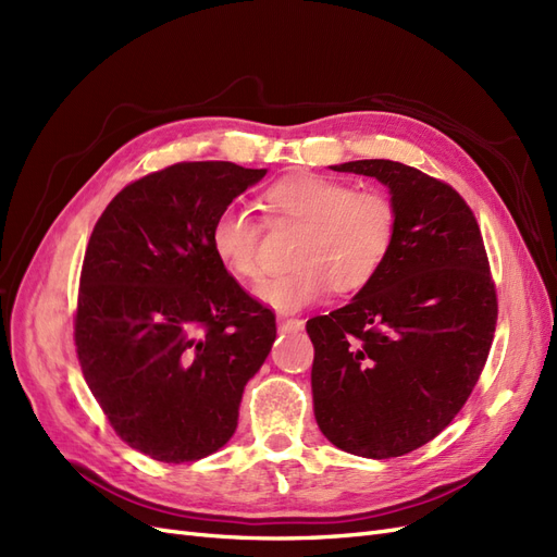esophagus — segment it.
I'll use <instances>...</instances> for the list:
<instances>
[{
	"instance_id": "obj_1",
	"label": "esophagus",
	"mask_w": 557,
	"mask_h": 557,
	"mask_svg": "<svg viewBox=\"0 0 557 557\" xmlns=\"http://www.w3.org/2000/svg\"><path fill=\"white\" fill-rule=\"evenodd\" d=\"M305 327V320L299 318H278V330L281 332H299Z\"/></svg>"
}]
</instances>
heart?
<instances>
[{
    "instance_id": "1",
    "label": "heart",
    "mask_w": 557,
    "mask_h": 557,
    "mask_svg": "<svg viewBox=\"0 0 557 557\" xmlns=\"http://www.w3.org/2000/svg\"><path fill=\"white\" fill-rule=\"evenodd\" d=\"M260 201L269 225L301 227L290 256L295 267L260 290L264 305L278 311L309 307L332 288H367L397 244L399 211L381 190H356L323 174H295L269 185ZM209 242L227 274L244 283L262 281V223L248 209L230 205L218 211Z\"/></svg>"
}]
</instances>
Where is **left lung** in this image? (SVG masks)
<instances>
[{"mask_svg":"<svg viewBox=\"0 0 557 557\" xmlns=\"http://www.w3.org/2000/svg\"><path fill=\"white\" fill-rule=\"evenodd\" d=\"M334 172L391 188L399 234L350 305L307 320L318 428L346 453L399 458L448 428L483 372L497 290L474 211L416 166L358 160Z\"/></svg>","mask_w":557,"mask_h":557,"instance_id":"obj_1","label":"left lung"}]
</instances>
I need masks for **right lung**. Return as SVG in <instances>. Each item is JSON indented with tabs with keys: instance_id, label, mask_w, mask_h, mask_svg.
I'll list each match as a JSON object with an SVG mask.
<instances>
[{
	"instance_id": "obj_1",
	"label": "right lung",
	"mask_w": 557,
	"mask_h": 557,
	"mask_svg": "<svg viewBox=\"0 0 557 557\" xmlns=\"http://www.w3.org/2000/svg\"><path fill=\"white\" fill-rule=\"evenodd\" d=\"M267 170L176 162L127 183L83 258L74 344L121 440L160 462L201 460L237 430L276 315L215 260L209 232Z\"/></svg>"
}]
</instances>
